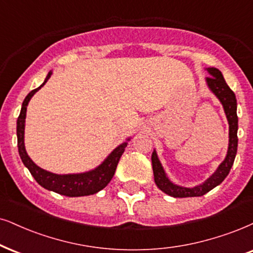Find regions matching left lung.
<instances>
[{"mask_svg":"<svg viewBox=\"0 0 253 253\" xmlns=\"http://www.w3.org/2000/svg\"><path fill=\"white\" fill-rule=\"evenodd\" d=\"M207 71L210 73L209 77H207V83L210 89L215 93L217 98L219 99L224 107V112L229 121V148L228 154L224 161L220 164L218 169L213 172L203 184L197 185L194 188H184L178 187L176 184H172L168 177L166 176L164 168L160 164L158 155L155 152L152 154V164L153 171H154V180L156 185L160 190L168 194L172 197H195V196H203L208 191H210L216 185H218L224 181V178L228 176L230 169H231L233 161H235L236 154H237V146H238V118H237V100L236 95L232 92V89L226 84L224 78H223L222 72L218 69L208 68Z\"/></svg>","mask_w":253,"mask_h":253,"instance_id":"1","label":"left lung"}]
</instances>
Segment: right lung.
I'll return each mask as SVG.
<instances>
[{
    "instance_id": "add662e5",
    "label": "right lung",
    "mask_w": 253,
    "mask_h": 253,
    "mask_svg": "<svg viewBox=\"0 0 253 253\" xmlns=\"http://www.w3.org/2000/svg\"><path fill=\"white\" fill-rule=\"evenodd\" d=\"M51 72L47 73L45 81L38 88H35L25 97L23 104H22L20 117L17 119V145L18 153L23 161L25 167L29 169L35 180L41 184L42 187L47 190H52L57 194L64 195L69 197H78V196H87V195H93L101 189H104L113 177L116 172L117 166L119 164V160L125 152L127 142L123 143L117 147L110 156L105 161L95 168L94 170L88 172H83V174H73V175H57L52 172L44 170L36 166L33 160L29 158L24 147V124L25 116H27V106L30 99L36 92L47 82L50 78Z\"/></svg>"
}]
</instances>
